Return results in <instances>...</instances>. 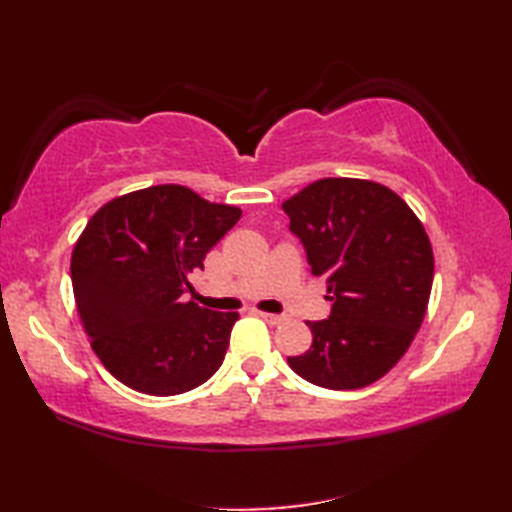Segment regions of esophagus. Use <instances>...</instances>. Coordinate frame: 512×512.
Returning <instances> with one entry per match:
<instances>
[{
	"label": "esophagus",
	"instance_id": "34e87169",
	"mask_svg": "<svg viewBox=\"0 0 512 512\" xmlns=\"http://www.w3.org/2000/svg\"><path fill=\"white\" fill-rule=\"evenodd\" d=\"M259 317H262L270 325H279L281 321H284V317H279V314H268V312H259Z\"/></svg>",
	"mask_w": 512,
	"mask_h": 512
}]
</instances>
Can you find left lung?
I'll use <instances>...</instances> for the list:
<instances>
[{
    "label": "left lung",
    "instance_id": "1",
    "mask_svg": "<svg viewBox=\"0 0 512 512\" xmlns=\"http://www.w3.org/2000/svg\"><path fill=\"white\" fill-rule=\"evenodd\" d=\"M281 206L332 301L328 319L308 321L310 350L288 365L325 389L376 383L409 350L427 312V233L405 200L372 180L323 178Z\"/></svg>",
    "mask_w": 512,
    "mask_h": 512
}]
</instances>
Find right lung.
I'll return each instance as SVG.
<instances>
[{"mask_svg": "<svg viewBox=\"0 0 512 512\" xmlns=\"http://www.w3.org/2000/svg\"><path fill=\"white\" fill-rule=\"evenodd\" d=\"M239 217L180 184L121 195L90 217L72 250L74 301L92 350L123 385L176 396L220 369L239 314L184 295Z\"/></svg>", "mask_w": 512, "mask_h": 512, "instance_id": "right-lung-1", "label": "right lung"}]
</instances>
